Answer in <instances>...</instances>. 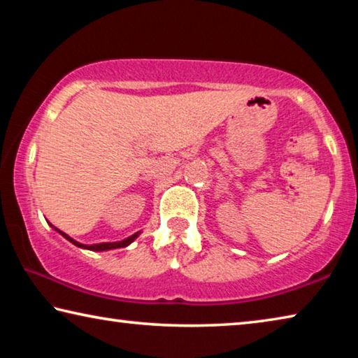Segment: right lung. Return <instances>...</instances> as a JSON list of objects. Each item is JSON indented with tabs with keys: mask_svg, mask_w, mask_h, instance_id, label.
<instances>
[{
	"mask_svg": "<svg viewBox=\"0 0 358 358\" xmlns=\"http://www.w3.org/2000/svg\"><path fill=\"white\" fill-rule=\"evenodd\" d=\"M59 232H62V230H59ZM62 235L64 238H68L72 245H76V246H78V248H83V250H90V251H108V250H117V248H126L128 245H131L132 241H134L137 237H138V234H134V235H131V237H128L126 240H123V241H115V243H98V245H82V243H78V241H76V240H72L69 235H66L64 232H62Z\"/></svg>",
	"mask_w": 358,
	"mask_h": 358,
	"instance_id": "right-lung-1",
	"label": "right lung"
}]
</instances>
